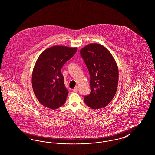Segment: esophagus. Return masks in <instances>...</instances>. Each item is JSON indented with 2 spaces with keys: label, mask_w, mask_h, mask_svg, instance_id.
<instances>
[{
  "label": "esophagus",
  "mask_w": 155,
  "mask_h": 155,
  "mask_svg": "<svg viewBox=\"0 0 155 155\" xmlns=\"http://www.w3.org/2000/svg\"><path fill=\"white\" fill-rule=\"evenodd\" d=\"M78 90H79V88H78V87H75V88H74L73 89V91H74V92H77V91H78Z\"/></svg>",
  "instance_id": "34e87169"
}]
</instances>
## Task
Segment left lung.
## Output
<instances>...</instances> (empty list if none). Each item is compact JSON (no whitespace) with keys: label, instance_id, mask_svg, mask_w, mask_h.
I'll list each match as a JSON object with an SVG mask.
<instances>
[{"label":"left lung","instance_id":"1","mask_svg":"<svg viewBox=\"0 0 155 155\" xmlns=\"http://www.w3.org/2000/svg\"><path fill=\"white\" fill-rule=\"evenodd\" d=\"M80 54L90 76L91 93L84 97L85 104L92 109L107 106L117 92L118 83V65L112 55L100 44H89Z\"/></svg>","mask_w":155,"mask_h":155}]
</instances>
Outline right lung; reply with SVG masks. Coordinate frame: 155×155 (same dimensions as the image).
Wrapping results in <instances>:
<instances>
[{"mask_svg":"<svg viewBox=\"0 0 155 155\" xmlns=\"http://www.w3.org/2000/svg\"><path fill=\"white\" fill-rule=\"evenodd\" d=\"M77 51V47L54 46L39 55L32 73V87L40 103L50 109L64 105L68 92L64 85L61 68Z\"/></svg>","mask_w":155,"mask_h":155,"instance_id":"1","label":"right lung"}]
</instances>
